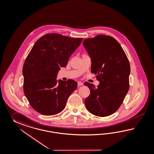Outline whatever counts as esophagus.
<instances>
[{"label":"esophagus","mask_w":154,"mask_h":154,"mask_svg":"<svg viewBox=\"0 0 154 154\" xmlns=\"http://www.w3.org/2000/svg\"><path fill=\"white\" fill-rule=\"evenodd\" d=\"M83 83L81 82H78V86H82Z\"/></svg>","instance_id":"34e87169"}]
</instances>
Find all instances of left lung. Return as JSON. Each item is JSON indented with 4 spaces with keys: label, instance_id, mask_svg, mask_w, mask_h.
Returning a JSON list of instances; mask_svg holds the SVG:
<instances>
[{
    "label": "left lung",
    "instance_id": "1",
    "mask_svg": "<svg viewBox=\"0 0 154 154\" xmlns=\"http://www.w3.org/2000/svg\"><path fill=\"white\" fill-rule=\"evenodd\" d=\"M83 45L91 58V72L100 82L97 87L86 82L90 90L85 100L87 110L95 116L115 112L129 90L130 64L124 49L112 37L98 35L85 39Z\"/></svg>",
    "mask_w": 154,
    "mask_h": 154
}]
</instances>
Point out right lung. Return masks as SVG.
I'll use <instances>...</instances> for the list:
<instances>
[{"label": "right lung", "mask_w": 154, "mask_h": 154, "mask_svg": "<svg viewBox=\"0 0 154 154\" xmlns=\"http://www.w3.org/2000/svg\"><path fill=\"white\" fill-rule=\"evenodd\" d=\"M82 40V38L48 33L35 43L24 62L22 72L24 93L38 112L50 116L63 110L68 98L76 90L77 82L60 79L57 83V76L60 67L67 66L69 57Z\"/></svg>", "instance_id": "1"}]
</instances>
